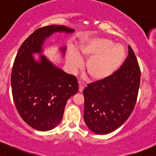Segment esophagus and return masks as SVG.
<instances>
[{"instance_id":"obj_1","label":"esophagus","mask_w":156,"mask_h":156,"mask_svg":"<svg viewBox=\"0 0 156 156\" xmlns=\"http://www.w3.org/2000/svg\"><path fill=\"white\" fill-rule=\"evenodd\" d=\"M84 84H82L81 83L79 82V91L80 92H82L83 90H84Z\"/></svg>"}]
</instances>
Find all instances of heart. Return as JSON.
Instances as JSON below:
<instances>
[{
  "mask_svg": "<svg viewBox=\"0 0 156 156\" xmlns=\"http://www.w3.org/2000/svg\"><path fill=\"white\" fill-rule=\"evenodd\" d=\"M79 55L75 52L69 54L71 70L76 72L82 66L81 56L88 59L85 69L90 78L100 81L111 76L119 69L125 58V50L108 39L91 38L81 45Z\"/></svg>",
  "mask_w": 156,
  "mask_h": 156,
  "instance_id": "obj_1",
  "label": "heart"
}]
</instances>
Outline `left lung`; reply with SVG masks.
Here are the masks:
<instances>
[{
    "label": "left lung",
    "mask_w": 156,
    "mask_h": 156,
    "mask_svg": "<svg viewBox=\"0 0 156 156\" xmlns=\"http://www.w3.org/2000/svg\"><path fill=\"white\" fill-rule=\"evenodd\" d=\"M140 69L133 50L111 76L87 84L83 91L84 119L90 130L106 134L122 126L136 105L140 84Z\"/></svg>",
    "instance_id": "left-lung-1"
}]
</instances>
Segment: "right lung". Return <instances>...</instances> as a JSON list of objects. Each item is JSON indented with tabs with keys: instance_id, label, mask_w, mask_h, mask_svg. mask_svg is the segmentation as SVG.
I'll list each match as a JSON object with an SVG mask.
<instances>
[{
	"instance_id": "add662e5",
	"label": "right lung",
	"mask_w": 156,
	"mask_h": 156,
	"mask_svg": "<svg viewBox=\"0 0 156 156\" xmlns=\"http://www.w3.org/2000/svg\"><path fill=\"white\" fill-rule=\"evenodd\" d=\"M63 26L39 28L30 34L19 49L11 73L12 94L16 108L26 124L47 131L61 122L69 97L78 90L74 75L66 73L43 55L36 62L31 55L41 53L44 41L54 32H73ZM66 47L61 50L63 53Z\"/></svg>"
}]
</instances>
